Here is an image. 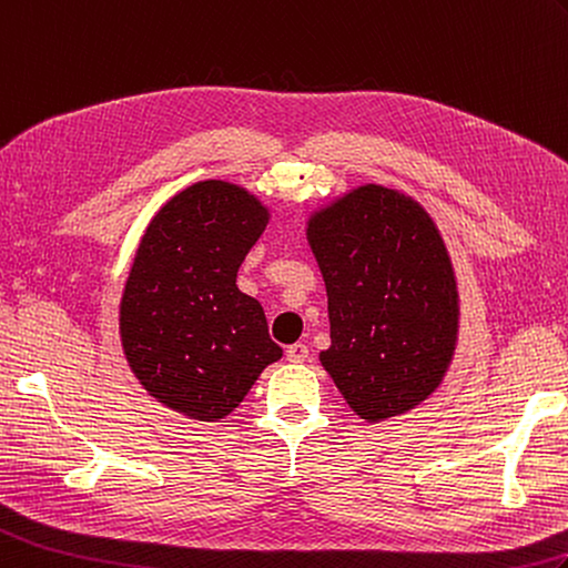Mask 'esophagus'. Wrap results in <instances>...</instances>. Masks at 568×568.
I'll use <instances>...</instances> for the list:
<instances>
[{
	"mask_svg": "<svg viewBox=\"0 0 568 568\" xmlns=\"http://www.w3.org/2000/svg\"><path fill=\"white\" fill-rule=\"evenodd\" d=\"M307 355H310V348L305 344H293V346H287V351H285V358L290 363H305Z\"/></svg>",
	"mask_w": 568,
	"mask_h": 568,
	"instance_id": "obj_1",
	"label": "esophagus"
}]
</instances>
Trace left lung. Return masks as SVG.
Here are the masks:
<instances>
[{"label": "left lung", "instance_id": "left-lung-1", "mask_svg": "<svg viewBox=\"0 0 568 568\" xmlns=\"http://www.w3.org/2000/svg\"><path fill=\"white\" fill-rule=\"evenodd\" d=\"M307 240L332 322L324 371L371 424L412 412L443 382L459 324L435 222L414 197L367 183L314 213Z\"/></svg>", "mask_w": 568, "mask_h": 568}]
</instances>
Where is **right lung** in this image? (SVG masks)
Listing matches in <instances>:
<instances>
[{
  "instance_id": "right-lung-1",
  "label": "right lung",
  "mask_w": 568,
  "mask_h": 568,
  "mask_svg": "<svg viewBox=\"0 0 568 568\" xmlns=\"http://www.w3.org/2000/svg\"><path fill=\"white\" fill-rule=\"evenodd\" d=\"M268 210L227 181L176 193L144 230L121 300L123 351L154 399L195 420L232 414L273 344L263 307L236 287Z\"/></svg>"
}]
</instances>
